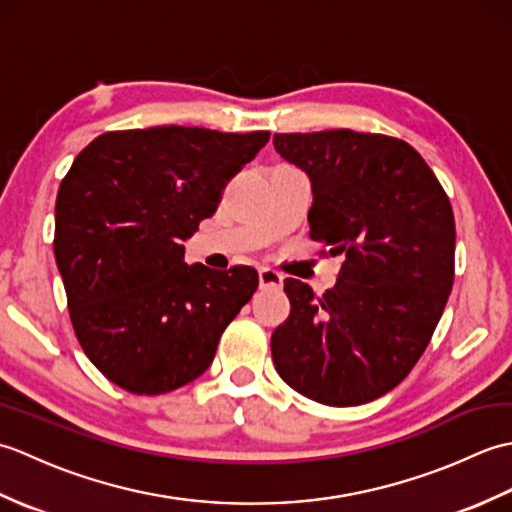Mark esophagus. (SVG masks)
<instances>
[{"label": "esophagus", "mask_w": 512, "mask_h": 512, "mask_svg": "<svg viewBox=\"0 0 512 512\" xmlns=\"http://www.w3.org/2000/svg\"><path fill=\"white\" fill-rule=\"evenodd\" d=\"M259 286L279 290L281 286H284V275L277 273V270H273V268H262L259 270Z\"/></svg>", "instance_id": "obj_1"}]
</instances>
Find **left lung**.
I'll return each mask as SVG.
<instances>
[{
	"label": "left lung",
	"instance_id": "left-lung-1",
	"mask_svg": "<svg viewBox=\"0 0 512 512\" xmlns=\"http://www.w3.org/2000/svg\"><path fill=\"white\" fill-rule=\"evenodd\" d=\"M312 180L310 237L343 257L317 297L286 279L288 319L270 339L279 376L321 405L352 407L400 385L442 317L455 277L449 195L409 143L328 129L275 134Z\"/></svg>",
	"mask_w": 512,
	"mask_h": 512
}]
</instances>
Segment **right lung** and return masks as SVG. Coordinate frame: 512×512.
<instances>
[{
    "mask_svg": "<svg viewBox=\"0 0 512 512\" xmlns=\"http://www.w3.org/2000/svg\"><path fill=\"white\" fill-rule=\"evenodd\" d=\"M270 132L165 125L96 136L61 180L54 259L85 356L114 385L158 396L204 374L259 286L250 266L184 264L182 242Z\"/></svg>",
    "mask_w": 512,
    "mask_h": 512,
    "instance_id": "1",
    "label": "right lung"
}]
</instances>
